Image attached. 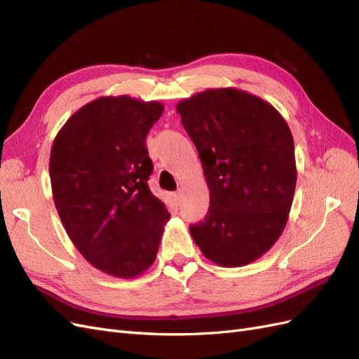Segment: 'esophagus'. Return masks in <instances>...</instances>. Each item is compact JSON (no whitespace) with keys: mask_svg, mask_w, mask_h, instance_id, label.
I'll return each instance as SVG.
<instances>
[{"mask_svg":"<svg viewBox=\"0 0 359 359\" xmlns=\"http://www.w3.org/2000/svg\"><path fill=\"white\" fill-rule=\"evenodd\" d=\"M172 199H173V202H175L177 205H180V202H181V193L178 191V193H173L172 194Z\"/></svg>","mask_w":359,"mask_h":359,"instance_id":"obj_1","label":"esophagus"}]
</instances>
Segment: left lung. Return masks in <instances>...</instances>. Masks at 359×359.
I'll return each mask as SVG.
<instances>
[{"label":"left lung","instance_id":"left-lung-1","mask_svg":"<svg viewBox=\"0 0 359 359\" xmlns=\"http://www.w3.org/2000/svg\"><path fill=\"white\" fill-rule=\"evenodd\" d=\"M210 189L205 219L190 226L206 259L243 266L276 244L297 186L295 145L285 118L260 97L206 90L177 104Z\"/></svg>","mask_w":359,"mask_h":359}]
</instances>
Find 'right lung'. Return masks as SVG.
I'll use <instances>...</instances> for the list:
<instances>
[{"label": "right lung", "instance_id": "right-lung-1", "mask_svg": "<svg viewBox=\"0 0 359 359\" xmlns=\"http://www.w3.org/2000/svg\"><path fill=\"white\" fill-rule=\"evenodd\" d=\"M161 103L106 95L82 106L50 149L53 202L79 253L102 273L133 278L154 264L166 205L151 193L145 139Z\"/></svg>", "mask_w": 359, "mask_h": 359}]
</instances>
